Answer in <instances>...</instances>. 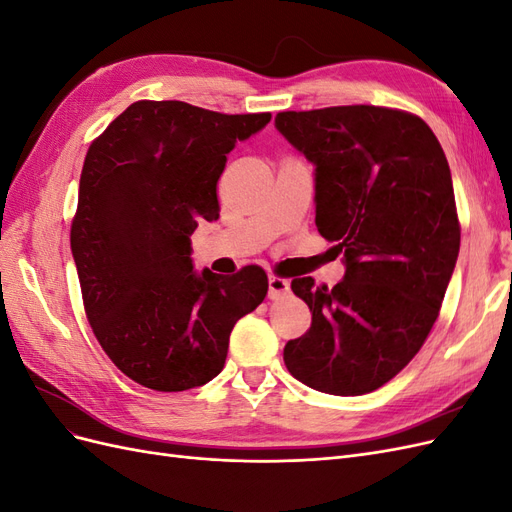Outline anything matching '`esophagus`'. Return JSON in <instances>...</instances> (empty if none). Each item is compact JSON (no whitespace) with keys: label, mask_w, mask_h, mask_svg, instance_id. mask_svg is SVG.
I'll list each match as a JSON object with an SVG mask.
<instances>
[{"label":"esophagus","mask_w":512,"mask_h":512,"mask_svg":"<svg viewBox=\"0 0 512 512\" xmlns=\"http://www.w3.org/2000/svg\"><path fill=\"white\" fill-rule=\"evenodd\" d=\"M290 292V282L284 280V277L271 275L269 277V299H282Z\"/></svg>","instance_id":"34e87169"}]
</instances>
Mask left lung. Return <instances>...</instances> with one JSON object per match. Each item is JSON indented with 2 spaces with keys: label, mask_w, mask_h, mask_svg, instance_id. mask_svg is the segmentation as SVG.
<instances>
[{
  "label": "left lung",
  "mask_w": 512,
  "mask_h": 512,
  "mask_svg": "<svg viewBox=\"0 0 512 512\" xmlns=\"http://www.w3.org/2000/svg\"><path fill=\"white\" fill-rule=\"evenodd\" d=\"M275 128L316 166V226L344 254L333 288L292 292L312 327L290 339V374L329 395H365L395 378L436 322L461 228L436 134L406 111L354 104L277 113Z\"/></svg>",
  "instance_id": "left-lung-1"
}]
</instances>
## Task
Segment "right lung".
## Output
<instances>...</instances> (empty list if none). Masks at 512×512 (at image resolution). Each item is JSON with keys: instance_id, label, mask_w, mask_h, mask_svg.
<instances>
[{"instance_id": "add662e5", "label": "right lung", "mask_w": 512, "mask_h": 512, "mask_svg": "<svg viewBox=\"0 0 512 512\" xmlns=\"http://www.w3.org/2000/svg\"><path fill=\"white\" fill-rule=\"evenodd\" d=\"M269 121L138 100L87 151L70 228L85 314L108 359L147 389L213 380L235 322L267 297L260 267L196 273L190 237L220 218L226 153Z\"/></svg>"}]
</instances>
